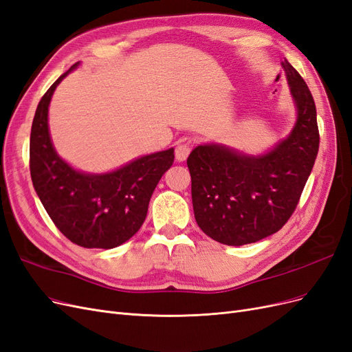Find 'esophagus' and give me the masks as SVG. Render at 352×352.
<instances>
[{
	"label": "esophagus",
	"instance_id": "obj_1",
	"mask_svg": "<svg viewBox=\"0 0 352 352\" xmlns=\"http://www.w3.org/2000/svg\"><path fill=\"white\" fill-rule=\"evenodd\" d=\"M189 153H190V145L186 144V142H180V144H177L176 150H175V157H176L177 162L180 163V162H185L186 157L189 155Z\"/></svg>",
	"mask_w": 352,
	"mask_h": 352
}]
</instances>
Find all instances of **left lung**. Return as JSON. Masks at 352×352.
<instances>
[{"label":"left lung","instance_id":"1","mask_svg":"<svg viewBox=\"0 0 352 352\" xmlns=\"http://www.w3.org/2000/svg\"><path fill=\"white\" fill-rule=\"evenodd\" d=\"M282 67L296 107V122L285 140L261 155L204 144L188 157L195 220L220 243L239 247L280 230L313 170L320 142L316 104L289 61Z\"/></svg>","mask_w":352,"mask_h":352}]
</instances>
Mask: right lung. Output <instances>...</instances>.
<instances>
[{
	"label": "right lung",
	"mask_w": 352,
	"mask_h": 352,
	"mask_svg": "<svg viewBox=\"0 0 352 352\" xmlns=\"http://www.w3.org/2000/svg\"><path fill=\"white\" fill-rule=\"evenodd\" d=\"M41 98L30 131L29 167L34 188L58 230L83 248L110 250L131 239L146 217L158 180L173 164L175 150L133 160L109 173H83L69 166L52 145L48 107L58 83Z\"/></svg>",
	"instance_id": "1"
}]
</instances>
